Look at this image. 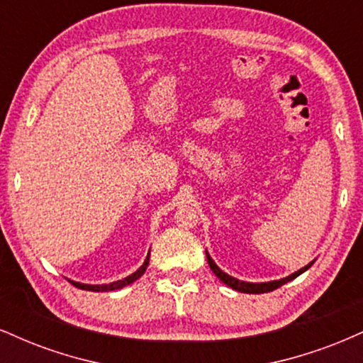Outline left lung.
I'll list each match as a JSON object with an SVG mask.
<instances>
[{
	"label": "left lung",
	"mask_w": 363,
	"mask_h": 363,
	"mask_svg": "<svg viewBox=\"0 0 363 363\" xmlns=\"http://www.w3.org/2000/svg\"><path fill=\"white\" fill-rule=\"evenodd\" d=\"M206 257H208V264H210L211 272H213V273L216 274V277L220 278V281H223L225 285H228V286H230V289H234V290H237V291H242V294H266V291L277 290L278 286L285 285L286 281L294 280V278H297L298 274H302L303 272H306V269H309L311 266H312V262H314V261H312L311 264L303 266L302 269H298V272H295L294 274H290V277L281 278V280H274V281H268V283H249V281L237 280V278L230 277V274H227L225 272H222V269H220L218 266L215 264V261L211 259L210 254H208V252H206Z\"/></svg>",
	"instance_id": "obj_1"
}]
</instances>
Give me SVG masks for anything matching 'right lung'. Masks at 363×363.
<instances>
[{"mask_svg":"<svg viewBox=\"0 0 363 363\" xmlns=\"http://www.w3.org/2000/svg\"><path fill=\"white\" fill-rule=\"evenodd\" d=\"M148 261H150V252H148L147 259H145L143 264H141L140 268L136 269L135 273L129 274V277H126V278H123V280L112 281V283H109V285H86V283H78V281H72V280H69V281H72L73 285L77 286V289H82V290H90V291H109V290H119V289H123V286L129 285V283H133V281L138 280V278L141 277V274L145 273V269H147Z\"/></svg>","mask_w":363,"mask_h":363,"instance_id":"add662e5","label":"right lung"}]
</instances>
